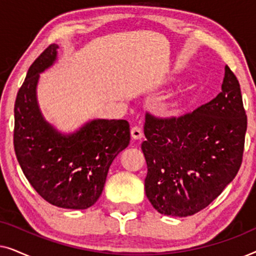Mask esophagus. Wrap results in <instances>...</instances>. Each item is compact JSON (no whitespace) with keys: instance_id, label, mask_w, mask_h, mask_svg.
I'll return each mask as SVG.
<instances>
[{"instance_id":"esophagus-1","label":"esophagus","mask_w":256,"mask_h":256,"mask_svg":"<svg viewBox=\"0 0 256 256\" xmlns=\"http://www.w3.org/2000/svg\"><path fill=\"white\" fill-rule=\"evenodd\" d=\"M132 138L134 140H140L142 138L143 136V132H142V128L140 127V126H134V127L132 128Z\"/></svg>"}]
</instances>
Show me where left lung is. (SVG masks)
I'll list each match as a JSON object with an SVG mask.
<instances>
[{
  "label": "left lung",
  "instance_id": "8db88e82",
  "mask_svg": "<svg viewBox=\"0 0 256 256\" xmlns=\"http://www.w3.org/2000/svg\"><path fill=\"white\" fill-rule=\"evenodd\" d=\"M246 130L240 84L227 65L222 92L210 102L180 116L146 112L141 148L154 208L188 216L211 204L240 169Z\"/></svg>",
  "mask_w": 256,
  "mask_h": 256
}]
</instances>
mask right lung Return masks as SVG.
I'll use <instances>...</instances> for the list:
<instances>
[{"label":"right lung","mask_w":256,"mask_h":256,"mask_svg":"<svg viewBox=\"0 0 256 256\" xmlns=\"http://www.w3.org/2000/svg\"><path fill=\"white\" fill-rule=\"evenodd\" d=\"M51 44L32 62L15 101L14 148L24 176L42 198L62 208L85 210L102 194L110 166L130 142L126 120H94L62 136L42 118L36 100L40 73L52 65Z\"/></svg>","instance_id":"right-lung-1"}]
</instances>
